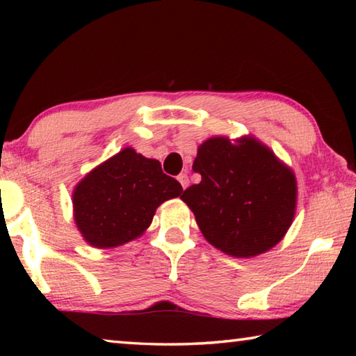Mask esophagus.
<instances>
[{"label": "esophagus", "instance_id": "34e87169", "mask_svg": "<svg viewBox=\"0 0 356 356\" xmlns=\"http://www.w3.org/2000/svg\"><path fill=\"white\" fill-rule=\"evenodd\" d=\"M177 180L180 182V185H182V188L185 190L186 186H188V184H190V180H188V176H186V174L184 172V174H179V177H177Z\"/></svg>", "mask_w": 356, "mask_h": 356}]
</instances>
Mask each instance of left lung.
Segmentation results:
<instances>
[{
  "mask_svg": "<svg viewBox=\"0 0 356 356\" xmlns=\"http://www.w3.org/2000/svg\"><path fill=\"white\" fill-rule=\"evenodd\" d=\"M193 171L201 182L180 200L216 250L248 259L284 238L297 210V179L257 138H209L197 147Z\"/></svg>",
  "mask_w": 356,
  "mask_h": 356,
  "instance_id": "left-lung-1",
  "label": "left lung"
}]
</instances>
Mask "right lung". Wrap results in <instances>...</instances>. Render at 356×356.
I'll return each mask as SVG.
<instances>
[{"label":"right lung","mask_w":356,"mask_h":356,"mask_svg":"<svg viewBox=\"0 0 356 356\" xmlns=\"http://www.w3.org/2000/svg\"><path fill=\"white\" fill-rule=\"evenodd\" d=\"M182 191L176 179L161 171L159 160L124 147L75 185V225L94 248H116L143 236L156 207Z\"/></svg>","instance_id":"1"}]
</instances>
